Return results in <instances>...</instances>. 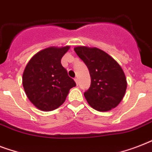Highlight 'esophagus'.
Returning <instances> with one entry per match:
<instances>
[{
  "label": "esophagus",
  "mask_w": 152,
  "mask_h": 152,
  "mask_svg": "<svg viewBox=\"0 0 152 152\" xmlns=\"http://www.w3.org/2000/svg\"><path fill=\"white\" fill-rule=\"evenodd\" d=\"M74 80H75V82H76V85H78V83H79L78 79H77V78H75V79H74Z\"/></svg>",
  "instance_id": "esophagus-1"
}]
</instances>
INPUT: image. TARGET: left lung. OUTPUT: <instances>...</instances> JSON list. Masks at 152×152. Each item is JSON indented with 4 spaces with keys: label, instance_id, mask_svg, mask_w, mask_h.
<instances>
[{
    "label": "left lung",
    "instance_id": "obj_1",
    "mask_svg": "<svg viewBox=\"0 0 152 152\" xmlns=\"http://www.w3.org/2000/svg\"><path fill=\"white\" fill-rule=\"evenodd\" d=\"M74 50L85 63L90 73L91 86L84 92L88 104L99 111L115 108L122 100L127 88L121 67L99 49L78 46Z\"/></svg>",
    "mask_w": 152,
    "mask_h": 152
}]
</instances>
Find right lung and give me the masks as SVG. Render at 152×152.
Segmentation results:
<instances>
[{"label": "right lung", "mask_w": 152, "mask_h": 152, "mask_svg": "<svg viewBox=\"0 0 152 152\" xmlns=\"http://www.w3.org/2000/svg\"><path fill=\"white\" fill-rule=\"evenodd\" d=\"M69 46L49 47L34 55L23 74V86L29 100L43 111L53 110L64 103L69 90L76 85L61 60Z\"/></svg>", "instance_id": "obj_1"}]
</instances>
